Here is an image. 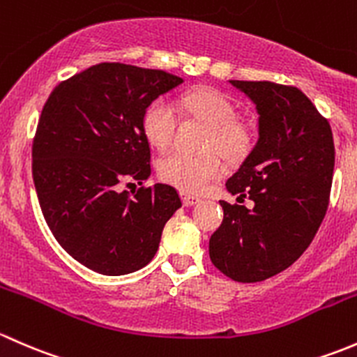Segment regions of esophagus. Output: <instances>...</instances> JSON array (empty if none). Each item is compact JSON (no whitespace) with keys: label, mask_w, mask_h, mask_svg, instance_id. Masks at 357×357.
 <instances>
[{"label":"esophagus","mask_w":357,"mask_h":357,"mask_svg":"<svg viewBox=\"0 0 357 357\" xmlns=\"http://www.w3.org/2000/svg\"><path fill=\"white\" fill-rule=\"evenodd\" d=\"M199 197H196V196H187V194H182V203H183V206H194V204H197L199 203Z\"/></svg>","instance_id":"obj_1"}]
</instances>
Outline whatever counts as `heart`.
<instances>
[{"label":"heart","mask_w":357,"mask_h":357,"mask_svg":"<svg viewBox=\"0 0 357 357\" xmlns=\"http://www.w3.org/2000/svg\"><path fill=\"white\" fill-rule=\"evenodd\" d=\"M178 105L189 115L209 125L206 148H216L230 160L244 156L251 146V130L237 122V108L232 99L216 89H196L182 94ZM177 109L170 99L158 98L142 115V130L146 139L156 148L165 149L174 141L177 130ZM223 172V160L216 151L189 154L172 151L158 163V175L170 185L185 194H197Z\"/></svg>","instance_id":"b5f03b06"}]
</instances>
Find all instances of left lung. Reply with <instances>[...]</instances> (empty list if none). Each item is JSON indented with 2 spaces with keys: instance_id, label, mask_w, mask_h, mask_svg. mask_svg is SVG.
<instances>
[{
  "instance_id": "1",
  "label": "left lung",
  "mask_w": 357,
  "mask_h": 357,
  "mask_svg": "<svg viewBox=\"0 0 357 357\" xmlns=\"http://www.w3.org/2000/svg\"><path fill=\"white\" fill-rule=\"evenodd\" d=\"M256 105L258 142L227 190L255 208L220 201L223 222L209 238V258L242 284L266 280L301 258L330 199L335 148L328 120L292 86L230 80Z\"/></svg>"
}]
</instances>
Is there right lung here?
I'll return each mask as SVG.
<instances>
[{"mask_svg":"<svg viewBox=\"0 0 357 357\" xmlns=\"http://www.w3.org/2000/svg\"><path fill=\"white\" fill-rule=\"evenodd\" d=\"M182 82L163 70L99 63L58 84L44 105L32 144L36 192L58 244L89 270H141L182 206L165 183L132 196L120 189L151 175L142 115Z\"/></svg>","mask_w":357,"mask_h":357,"instance_id":"add662e5","label":"right lung"}]
</instances>
